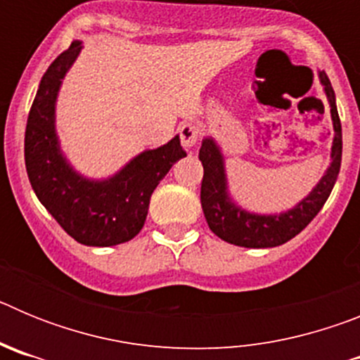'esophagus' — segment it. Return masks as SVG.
<instances>
[{"instance_id": "obj_1", "label": "esophagus", "mask_w": 360, "mask_h": 360, "mask_svg": "<svg viewBox=\"0 0 360 360\" xmlns=\"http://www.w3.org/2000/svg\"><path fill=\"white\" fill-rule=\"evenodd\" d=\"M200 141V131L195 124H184L180 128V142L186 149L195 148Z\"/></svg>"}]
</instances>
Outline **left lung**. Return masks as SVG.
<instances>
[{"instance_id":"left-lung-1","label":"left lung","mask_w":360,"mask_h":360,"mask_svg":"<svg viewBox=\"0 0 360 360\" xmlns=\"http://www.w3.org/2000/svg\"><path fill=\"white\" fill-rule=\"evenodd\" d=\"M317 77H319L326 101H328L333 124L330 165L326 167L319 182L311 187L310 193L303 200H299L294 207L281 212H269V214L247 211L245 207H241L229 191L224 151L214 141V136H203L198 155L203 165L200 200H202V209L209 229L227 243L245 247V249L279 247L297 236L299 232L316 218L317 212L323 209L324 202L328 200L337 182V176H339V171H341L342 131L332 82L323 70H317Z\"/></svg>"}]
</instances>
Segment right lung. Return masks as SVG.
I'll list each match as a JSON object with an SVG mask.
<instances>
[{"label":"right lung","instance_id":"1","mask_svg":"<svg viewBox=\"0 0 360 360\" xmlns=\"http://www.w3.org/2000/svg\"><path fill=\"white\" fill-rule=\"evenodd\" d=\"M81 50L82 41H73L41 79L25 131V165L39 202L73 240L88 247H113L141 232L153 191L187 153L174 135L167 144L135 155L106 178H90L75 169L57 135L56 106L63 79Z\"/></svg>","mask_w":360,"mask_h":360}]
</instances>
